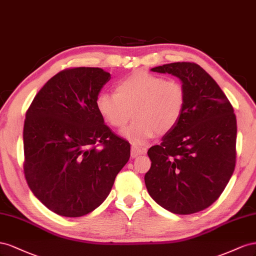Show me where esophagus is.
<instances>
[{"mask_svg": "<svg viewBox=\"0 0 256 256\" xmlns=\"http://www.w3.org/2000/svg\"><path fill=\"white\" fill-rule=\"evenodd\" d=\"M144 153H146V149L138 148L136 146H132V148H130V156L132 158H137L138 156L144 154Z\"/></svg>", "mask_w": 256, "mask_h": 256, "instance_id": "obj_1", "label": "esophagus"}]
</instances>
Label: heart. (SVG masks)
Instances as JSON below:
<instances>
[{"label":"heart","mask_w":256,"mask_h":256,"mask_svg":"<svg viewBox=\"0 0 256 256\" xmlns=\"http://www.w3.org/2000/svg\"><path fill=\"white\" fill-rule=\"evenodd\" d=\"M186 106V92L178 80L165 79L147 72H135L119 80L116 92H102L96 107L105 122L122 128L123 136L135 144H144L158 133H170L180 122Z\"/></svg>","instance_id":"heart-1"}]
</instances>
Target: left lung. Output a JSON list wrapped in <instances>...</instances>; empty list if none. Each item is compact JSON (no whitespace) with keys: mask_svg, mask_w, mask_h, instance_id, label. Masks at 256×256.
<instances>
[{"mask_svg":"<svg viewBox=\"0 0 256 256\" xmlns=\"http://www.w3.org/2000/svg\"><path fill=\"white\" fill-rule=\"evenodd\" d=\"M151 70L180 78L186 106L177 126L148 150L146 186L172 214L198 212L220 197L235 170L236 116L221 88L196 63H170Z\"/></svg>","mask_w":256,"mask_h":256,"instance_id":"1","label":"left lung"}]
</instances>
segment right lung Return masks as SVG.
<instances>
[{
  "instance_id": "obj_1",
  "label": "right lung",
  "mask_w": 256,
  "mask_h": 256,
  "mask_svg": "<svg viewBox=\"0 0 256 256\" xmlns=\"http://www.w3.org/2000/svg\"><path fill=\"white\" fill-rule=\"evenodd\" d=\"M110 74L70 68L50 78L26 110L24 177L49 210L68 218L103 202L128 163L130 144L104 123L96 98Z\"/></svg>"
}]
</instances>
